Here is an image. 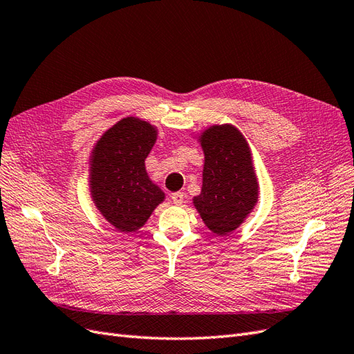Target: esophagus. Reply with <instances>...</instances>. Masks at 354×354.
<instances>
[{
    "label": "esophagus",
    "mask_w": 354,
    "mask_h": 354,
    "mask_svg": "<svg viewBox=\"0 0 354 354\" xmlns=\"http://www.w3.org/2000/svg\"><path fill=\"white\" fill-rule=\"evenodd\" d=\"M171 201H173L176 205H181V203L185 202V195L181 194V192H176V194H171Z\"/></svg>",
    "instance_id": "1"
}]
</instances>
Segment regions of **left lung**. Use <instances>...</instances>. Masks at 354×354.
<instances>
[{
	"mask_svg": "<svg viewBox=\"0 0 354 354\" xmlns=\"http://www.w3.org/2000/svg\"><path fill=\"white\" fill-rule=\"evenodd\" d=\"M201 142L203 185L194 202L208 229L226 234L239 227L259 196L250 147L232 125L211 127Z\"/></svg>",
	"mask_w": 354,
	"mask_h": 354,
	"instance_id": "8db88e82",
	"label": "left lung"
}]
</instances>
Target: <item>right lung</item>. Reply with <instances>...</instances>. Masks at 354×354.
<instances>
[{
  "instance_id": "1",
  "label": "right lung",
  "mask_w": 354,
  "mask_h": 354,
  "mask_svg": "<svg viewBox=\"0 0 354 354\" xmlns=\"http://www.w3.org/2000/svg\"><path fill=\"white\" fill-rule=\"evenodd\" d=\"M156 140L155 128L124 118L106 131L91 156V195L95 205L121 232H136L164 201L145 168Z\"/></svg>"
}]
</instances>
